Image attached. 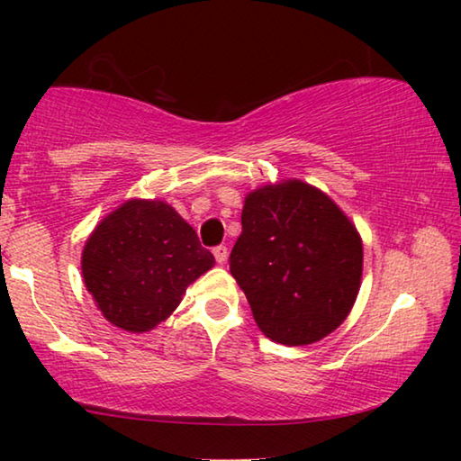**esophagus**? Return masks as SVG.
Listing matches in <instances>:
<instances>
[{"mask_svg":"<svg viewBox=\"0 0 461 461\" xmlns=\"http://www.w3.org/2000/svg\"><path fill=\"white\" fill-rule=\"evenodd\" d=\"M213 256H215L217 262L225 264V260H228V248H225V246H215L213 248Z\"/></svg>","mask_w":461,"mask_h":461,"instance_id":"1","label":"esophagus"}]
</instances>
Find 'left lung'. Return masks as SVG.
<instances>
[{"mask_svg": "<svg viewBox=\"0 0 461 461\" xmlns=\"http://www.w3.org/2000/svg\"><path fill=\"white\" fill-rule=\"evenodd\" d=\"M362 256V240L341 209L315 186L288 181L246 197L230 272L267 338L307 346L348 317Z\"/></svg>", "mask_w": 461, "mask_h": 461, "instance_id": "1", "label": "left lung"}]
</instances>
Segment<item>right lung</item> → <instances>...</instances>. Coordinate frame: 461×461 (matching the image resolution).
<instances>
[{
    "instance_id": "add662e5",
    "label": "right lung",
    "mask_w": 461,
    "mask_h": 461,
    "mask_svg": "<svg viewBox=\"0 0 461 461\" xmlns=\"http://www.w3.org/2000/svg\"><path fill=\"white\" fill-rule=\"evenodd\" d=\"M81 262L85 286L107 321L142 333L173 313L215 258L167 203L128 201L91 233Z\"/></svg>"
}]
</instances>
